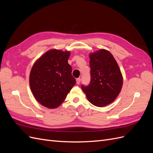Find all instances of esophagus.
<instances>
[{"label": "esophagus", "instance_id": "34e87169", "mask_svg": "<svg viewBox=\"0 0 153 153\" xmlns=\"http://www.w3.org/2000/svg\"><path fill=\"white\" fill-rule=\"evenodd\" d=\"M76 84L78 85H79L80 84V82H81V78H76Z\"/></svg>", "mask_w": 153, "mask_h": 153}]
</instances>
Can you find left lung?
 <instances>
[{
	"label": "left lung",
	"mask_w": 153,
	"mask_h": 153,
	"mask_svg": "<svg viewBox=\"0 0 153 153\" xmlns=\"http://www.w3.org/2000/svg\"><path fill=\"white\" fill-rule=\"evenodd\" d=\"M91 82L82 85L91 103L102 107L112 103L121 92L123 76L113 55L101 49L90 55Z\"/></svg>",
	"instance_id": "8db88e82"
}]
</instances>
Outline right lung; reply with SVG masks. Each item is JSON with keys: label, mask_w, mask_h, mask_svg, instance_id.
I'll list each match as a JSON object with an SVG mask.
<instances>
[{"label": "right lung", "mask_w": 153, "mask_h": 153, "mask_svg": "<svg viewBox=\"0 0 153 153\" xmlns=\"http://www.w3.org/2000/svg\"><path fill=\"white\" fill-rule=\"evenodd\" d=\"M69 52L50 50L33 65L29 77L34 98L44 106L55 108L65 100L76 84L72 68L68 62Z\"/></svg>", "instance_id": "add662e5"}]
</instances>
